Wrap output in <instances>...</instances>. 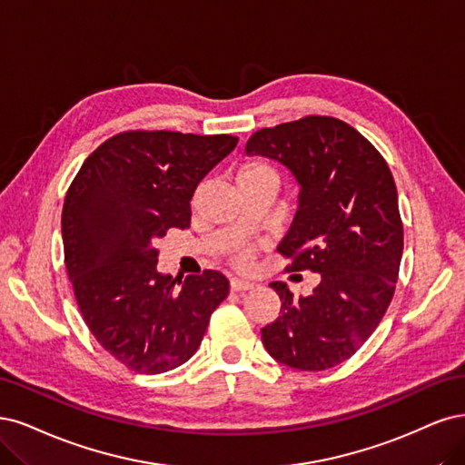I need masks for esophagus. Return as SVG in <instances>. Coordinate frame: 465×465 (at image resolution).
<instances>
[{"label": "esophagus", "mask_w": 465, "mask_h": 465, "mask_svg": "<svg viewBox=\"0 0 465 465\" xmlns=\"http://www.w3.org/2000/svg\"><path fill=\"white\" fill-rule=\"evenodd\" d=\"M230 288H232V292H249L254 288V283L249 280H243V278H232Z\"/></svg>", "instance_id": "esophagus-1"}]
</instances>
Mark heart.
I'll list each match as a JSON object with an SVG mask.
<instances>
[{
	"mask_svg": "<svg viewBox=\"0 0 465 465\" xmlns=\"http://www.w3.org/2000/svg\"><path fill=\"white\" fill-rule=\"evenodd\" d=\"M257 173H272V172L268 170L266 166H261V163H252V166H249V168L243 170L242 177H245V175H257ZM272 175H274V173H272ZM235 262H237L239 266H242V268H247V266H251V262H252V254H251L249 251L237 252V254H235Z\"/></svg>",
	"mask_w": 465,
	"mask_h": 465,
	"instance_id": "b5f03b06",
	"label": "heart"
}]
</instances>
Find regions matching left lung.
<instances>
[{
  "label": "left lung",
  "instance_id": "obj_1",
  "mask_svg": "<svg viewBox=\"0 0 465 465\" xmlns=\"http://www.w3.org/2000/svg\"><path fill=\"white\" fill-rule=\"evenodd\" d=\"M245 154L295 177L297 213L278 251L288 271L321 274L309 295L271 283L282 307L261 331L264 348L292 369L336 367L374 332L396 290L403 226L391 168L361 133L326 115L261 129Z\"/></svg>",
  "mask_w": 465,
  "mask_h": 465
}]
</instances>
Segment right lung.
Listing matches in <instances>:
<instances>
[{"label": "right lung", "mask_w": 465, "mask_h": 465, "mask_svg": "<svg viewBox=\"0 0 465 465\" xmlns=\"http://www.w3.org/2000/svg\"><path fill=\"white\" fill-rule=\"evenodd\" d=\"M235 144L232 134L119 133L84 160L67 191L64 252L81 314L134 372L183 365L230 293L218 271L183 282L162 274L154 243L170 228H189L194 189Z\"/></svg>", "instance_id": "right-lung-1"}]
</instances>
